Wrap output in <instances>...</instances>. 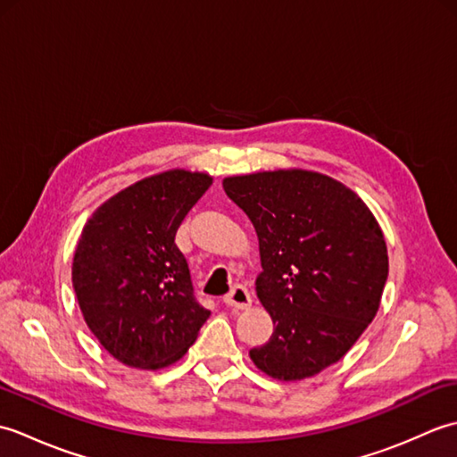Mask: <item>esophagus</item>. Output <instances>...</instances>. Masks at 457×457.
<instances>
[{
	"label": "esophagus",
	"mask_w": 457,
	"mask_h": 457,
	"mask_svg": "<svg viewBox=\"0 0 457 457\" xmlns=\"http://www.w3.org/2000/svg\"><path fill=\"white\" fill-rule=\"evenodd\" d=\"M223 303H226L231 308L244 310V308L251 306V295L244 285H236L234 288L229 290V295H226V298H223Z\"/></svg>",
	"instance_id": "obj_1"
}]
</instances>
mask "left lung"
<instances>
[{"instance_id":"1","label":"left lung","mask_w":457,"mask_h":457,"mask_svg":"<svg viewBox=\"0 0 457 457\" xmlns=\"http://www.w3.org/2000/svg\"><path fill=\"white\" fill-rule=\"evenodd\" d=\"M259 237L257 296L273 318L249 352L280 381L339 361L375 318L389 275L383 231L363 200L324 174L257 172L223 180Z\"/></svg>"}]
</instances>
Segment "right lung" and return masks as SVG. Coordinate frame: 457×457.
<instances>
[{"label":"right lung","instance_id":"1","mask_svg":"<svg viewBox=\"0 0 457 457\" xmlns=\"http://www.w3.org/2000/svg\"><path fill=\"white\" fill-rule=\"evenodd\" d=\"M210 184L208 174L188 170L149 177L102 204L82 229L74 293L92 334L125 365L179 361L210 318L174 244Z\"/></svg>","mask_w":457,"mask_h":457}]
</instances>
